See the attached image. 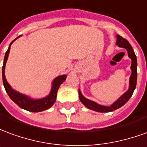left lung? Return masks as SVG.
<instances>
[{
    "label": "left lung",
    "instance_id": "left-lung-1",
    "mask_svg": "<svg viewBox=\"0 0 147 147\" xmlns=\"http://www.w3.org/2000/svg\"><path fill=\"white\" fill-rule=\"evenodd\" d=\"M117 45L119 47L126 49L127 51V54L129 58L131 60V75L130 76L129 80V89L127 90L126 92L123 94V95H121L117 99L113 104H112L110 106H105V105H101L96 103V102L90 101L89 99L86 98L82 94V93L79 90V97L80 100L83 105L86 106V108L90 109L91 110L96 111V112H100V113H108V112H113L116 110L117 109L120 108L121 106H123L126 103L130 98L132 95L134 90L136 89V82H137V59L136 56L134 53L131 45H130V43L126 39L123 38L120 35H117Z\"/></svg>",
    "mask_w": 147,
    "mask_h": 147
}]
</instances>
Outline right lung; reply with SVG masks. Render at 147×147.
<instances>
[{
	"label": "right lung",
	"mask_w": 147,
	"mask_h": 147,
	"mask_svg": "<svg viewBox=\"0 0 147 147\" xmlns=\"http://www.w3.org/2000/svg\"><path fill=\"white\" fill-rule=\"evenodd\" d=\"M18 38H16V39H17ZM15 40H13L10 43L8 50L5 53L4 64H3V67H2V79H3V84H4V86H5V90H6L8 96L10 97V98L16 105H18L20 108L24 109L25 110L34 112V113H38V112L46 110V109L50 108L52 105L54 104V102H56L58 89L61 85V83H64V80H66L67 76L66 75H62V76H59L56 79H54V80L53 81V83H52L51 91L49 93V94L48 96H46L45 98H43L32 99L28 96L24 95L23 94H20V93L16 91L15 90L11 88V86L7 82L5 75V64H6V61L8 60V54H9V51H10V47H11V45Z\"/></svg>",
	"instance_id": "right-lung-1"
}]
</instances>
